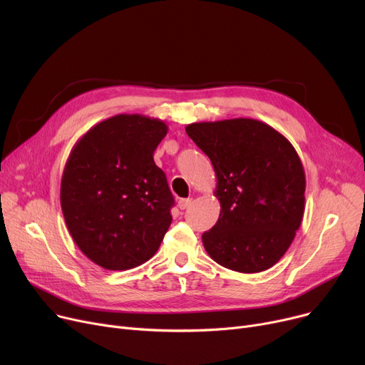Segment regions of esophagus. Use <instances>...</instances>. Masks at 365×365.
<instances>
[{
  "instance_id": "obj_1",
  "label": "esophagus",
  "mask_w": 365,
  "mask_h": 365,
  "mask_svg": "<svg viewBox=\"0 0 365 365\" xmlns=\"http://www.w3.org/2000/svg\"><path fill=\"white\" fill-rule=\"evenodd\" d=\"M190 202H192V200H190V198H182V200L178 201V205H179L180 210H185L190 205Z\"/></svg>"
}]
</instances>
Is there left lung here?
Returning <instances> with one entry per match:
<instances>
[{
    "label": "left lung",
    "instance_id": "1",
    "mask_svg": "<svg viewBox=\"0 0 365 365\" xmlns=\"http://www.w3.org/2000/svg\"><path fill=\"white\" fill-rule=\"evenodd\" d=\"M187 136L213 164L220 216L202 234L205 252L227 269H269L292 245L304 212V171L293 145L252 118L194 123Z\"/></svg>",
    "mask_w": 365,
    "mask_h": 365
}]
</instances>
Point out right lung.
<instances>
[{
  "mask_svg": "<svg viewBox=\"0 0 365 365\" xmlns=\"http://www.w3.org/2000/svg\"><path fill=\"white\" fill-rule=\"evenodd\" d=\"M167 125L121 113L90 128L76 142L61 183V205L80 250L109 271L148 262L173 220L175 198L153 150Z\"/></svg>",
  "mask_w": 365,
  "mask_h": 365,
  "instance_id": "obj_1",
  "label": "right lung"
}]
</instances>
